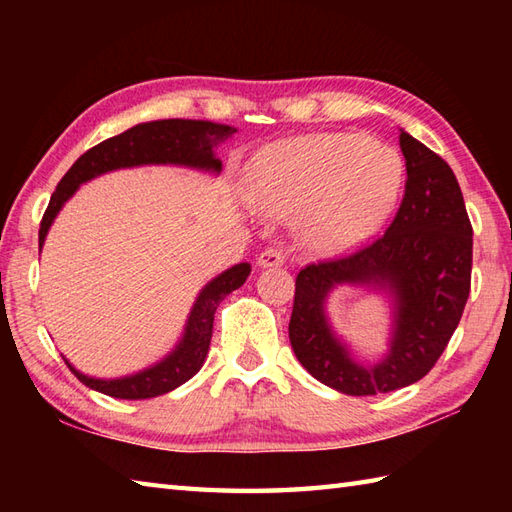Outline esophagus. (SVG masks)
Instances as JSON below:
<instances>
[{"label":"esophagus","instance_id":"1","mask_svg":"<svg viewBox=\"0 0 512 512\" xmlns=\"http://www.w3.org/2000/svg\"><path fill=\"white\" fill-rule=\"evenodd\" d=\"M284 259H286L284 250L270 246V248H266V250H262V253H259L257 266H262V268H279L281 264H284Z\"/></svg>","mask_w":512,"mask_h":512}]
</instances>
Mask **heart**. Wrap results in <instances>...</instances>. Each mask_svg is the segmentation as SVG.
Segmentation results:
<instances>
[{"instance_id":"obj_1","label":"heart","mask_w":512,"mask_h":512,"mask_svg":"<svg viewBox=\"0 0 512 512\" xmlns=\"http://www.w3.org/2000/svg\"><path fill=\"white\" fill-rule=\"evenodd\" d=\"M402 165L394 149L358 134H310L259 151L248 167L250 204L299 217L303 246L339 255L361 244L394 204Z\"/></svg>"}]
</instances>
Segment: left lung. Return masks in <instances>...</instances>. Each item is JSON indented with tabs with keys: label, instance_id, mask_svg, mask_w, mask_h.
Masks as SVG:
<instances>
[{
	"label": "left lung",
	"instance_id": "8db88e82",
	"mask_svg": "<svg viewBox=\"0 0 512 512\" xmlns=\"http://www.w3.org/2000/svg\"><path fill=\"white\" fill-rule=\"evenodd\" d=\"M405 195L394 222L356 253L310 264L297 275L288 325L299 363L347 396L387 394L418 383L438 363L471 292L473 228L455 173L400 129ZM387 291L395 308L390 352L358 364L329 328L324 299L334 285Z\"/></svg>",
	"mask_w": 512,
	"mask_h": 512
}]
</instances>
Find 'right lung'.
I'll use <instances>...</instances> for the list:
<instances>
[{
  "instance_id": "obj_1",
  "label": "right lung",
  "mask_w": 512,
  "mask_h": 512,
  "mask_svg": "<svg viewBox=\"0 0 512 512\" xmlns=\"http://www.w3.org/2000/svg\"><path fill=\"white\" fill-rule=\"evenodd\" d=\"M233 132L235 127L217 125L211 121L167 118V121L140 123L127 129V132L107 138L101 145L88 149L68 169V173H65L52 193L39 228V250L43 242H46V235L54 217L61 211V206L72 198L74 191L83 182L103 176L107 171L140 165H180L220 173L222 160L215 158L213 147L222 143ZM248 275L250 264L242 262L211 279L193 303L176 350L169 352L160 363L143 369V372L123 378H92L88 374H81L79 369H74L68 358H63V361L85 387L101 391L105 396L121 400H143L167 394V391L187 383L191 376L200 372L204 358L209 354L215 310L226 295H231L233 290L244 286Z\"/></svg>"
}]
</instances>
